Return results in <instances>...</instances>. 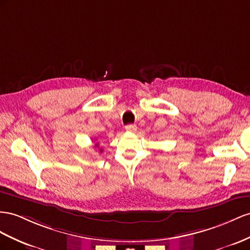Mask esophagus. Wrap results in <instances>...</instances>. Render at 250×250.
I'll return each mask as SVG.
<instances>
[{"mask_svg":"<svg viewBox=\"0 0 250 250\" xmlns=\"http://www.w3.org/2000/svg\"><path fill=\"white\" fill-rule=\"evenodd\" d=\"M125 130L129 131V132H134V131L137 130V126L135 125H126Z\"/></svg>","mask_w":250,"mask_h":250,"instance_id":"34e87169","label":"esophagus"}]
</instances>
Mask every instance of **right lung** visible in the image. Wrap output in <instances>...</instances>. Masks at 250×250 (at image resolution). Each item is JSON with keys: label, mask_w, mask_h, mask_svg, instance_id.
<instances>
[{"label": "right lung", "mask_w": 250, "mask_h": 250, "mask_svg": "<svg viewBox=\"0 0 250 250\" xmlns=\"http://www.w3.org/2000/svg\"><path fill=\"white\" fill-rule=\"evenodd\" d=\"M96 146H98V144H96ZM100 152H102V150H100Z\"/></svg>", "instance_id": "add662e5"}]
</instances>
